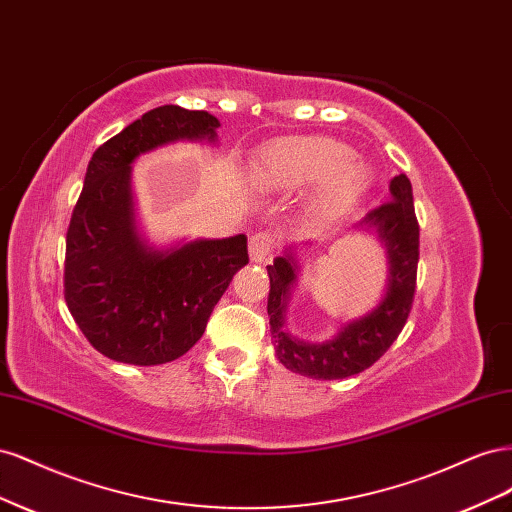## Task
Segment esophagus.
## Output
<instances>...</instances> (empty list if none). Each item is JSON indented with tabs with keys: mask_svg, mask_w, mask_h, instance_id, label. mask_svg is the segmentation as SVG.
Segmentation results:
<instances>
[{
	"mask_svg": "<svg viewBox=\"0 0 512 512\" xmlns=\"http://www.w3.org/2000/svg\"><path fill=\"white\" fill-rule=\"evenodd\" d=\"M277 247V235L273 230H258L250 237V256L256 262H265L271 258Z\"/></svg>",
	"mask_w": 512,
	"mask_h": 512,
	"instance_id": "1",
	"label": "esophagus"
}]
</instances>
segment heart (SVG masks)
<instances>
[{
	"mask_svg": "<svg viewBox=\"0 0 512 512\" xmlns=\"http://www.w3.org/2000/svg\"><path fill=\"white\" fill-rule=\"evenodd\" d=\"M262 175L286 190L322 183L318 209L324 213L352 205L369 183L367 166L348 145L320 136L286 138L269 147L262 156Z\"/></svg>",
	"mask_w": 512,
	"mask_h": 512,
	"instance_id": "obj_1",
	"label": "heart"
}]
</instances>
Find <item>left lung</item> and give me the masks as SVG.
I'll return each mask as SVG.
<instances>
[{
  "instance_id": "left-lung-1",
  "label": "left lung",
  "mask_w": 512,
  "mask_h": 512,
  "mask_svg": "<svg viewBox=\"0 0 512 512\" xmlns=\"http://www.w3.org/2000/svg\"><path fill=\"white\" fill-rule=\"evenodd\" d=\"M391 196V200L371 209L356 226L361 230H376L389 250V292L378 309L348 324L331 342L307 344L284 331L286 297L297 267L292 265L290 256L275 258L273 265L267 267L271 280L267 314L277 346V359L294 374L316 380H342L361 374L393 346L401 329L406 327L416 294L421 228L414 213L412 185L406 175L391 179Z\"/></svg>"
}]
</instances>
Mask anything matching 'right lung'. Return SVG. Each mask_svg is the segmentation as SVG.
Listing matches in <instances>:
<instances>
[{
	"instance_id": "add662e5",
	"label": "right lung",
	"mask_w": 512,
	"mask_h": 512,
	"mask_svg": "<svg viewBox=\"0 0 512 512\" xmlns=\"http://www.w3.org/2000/svg\"><path fill=\"white\" fill-rule=\"evenodd\" d=\"M207 111L164 104L130 123L89 160L66 232L64 297L87 342L108 359L160 365L203 337L232 275L250 262L247 237L147 252L132 226L130 164L179 138H215Z\"/></svg>"
}]
</instances>
